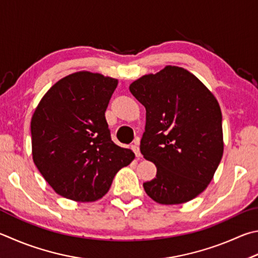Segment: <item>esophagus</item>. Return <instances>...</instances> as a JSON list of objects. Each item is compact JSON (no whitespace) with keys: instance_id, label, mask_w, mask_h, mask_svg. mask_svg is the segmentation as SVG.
<instances>
[{"instance_id":"obj_1","label":"esophagus","mask_w":258,"mask_h":258,"mask_svg":"<svg viewBox=\"0 0 258 258\" xmlns=\"http://www.w3.org/2000/svg\"><path fill=\"white\" fill-rule=\"evenodd\" d=\"M132 150H133V152L135 153V157H137V158L141 157V152H140V148H139V140H135V141H134V144L132 145Z\"/></svg>"}]
</instances>
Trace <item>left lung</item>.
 Returning a JSON list of instances; mask_svg holds the SVG:
<instances>
[{"mask_svg":"<svg viewBox=\"0 0 258 258\" xmlns=\"http://www.w3.org/2000/svg\"><path fill=\"white\" fill-rule=\"evenodd\" d=\"M145 107L140 150L157 167L145 193L157 203L193 200L212 180L223 154L222 114L215 97L194 74L168 65L130 86Z\"/></svg>","mask_w":258,"mask_h":258,"instance_id":"1","label":"left lung"}]
</instances>
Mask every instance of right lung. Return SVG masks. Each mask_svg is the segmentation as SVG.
<instances>
[{
  "label": "right lung",
  "instance_id": "1",
  "mask_svg": "<svg viewBox=\"0 0 258 258\" xmlns=\"http://www.w3.org/2000/svg\"><path fill=\"white\" fill-rule=\"evenodd\" d=\"M117 80L77 72L46 92L31 118L32 159L56 193L91 202L108 191L115 175L134 159L110 138L105 111Z\"/></svg>",
  "mask_w": 258,
  "mask_h": 258
}]
</instances>
